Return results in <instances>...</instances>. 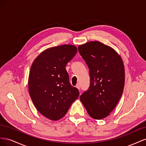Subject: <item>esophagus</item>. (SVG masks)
Masks as SVG:
<instances>
[{
    "label": "esophagus",
    "instance_id": "34e87169",
    "mask_svg": "<svg viewBox=\"0 0 146 146\" xmlns=\"http://www.w3.org/2000/svg\"><path fill=\"white\" fill-rule=\"evenodd\" d=\"M76 88H78V90H80V84L79 83H77V85H76Z\"/></svg>",
    "mask_w": 146,
    "mask_h": 146
}]
</instances>
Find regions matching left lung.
Instances as JSON below:
<instances>
[{
	"mask_svg": "<svg viewBox=\"0 0 146 146\" xmlns=\"http://www.w3.org/2000/svg\"><path fill=\"white\" fill-rule=\"evenodd\" d=\"M78 52L90 70V85L80 99L95 119L108 116L123 93L125 71L123 61L111 47L99 41L79 46Z\"/></svg>",
	"mask_w": 146,
	"mask_h": 146,
	"instance_id": "1",
	"label": "left lung"
}]
</instances>
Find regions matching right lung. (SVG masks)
<instances>
[{"instance_id":"add662e5","label":"right lung","mask_w":146,"mask_h":146,"mask_svg":"<svg viewBox=\"0 0 146 146\" xmlns=\"http://www.w3.org/2000/svg\"><path fill=\"white\" fill-rule=\"evenodd\" d=\"M77 52L73 45L51 47L41 52L31 66L30 98L38 111L50 120L62 118L78 98V90L70 84L65 68Z\"/></svg>"}]
</instances>
